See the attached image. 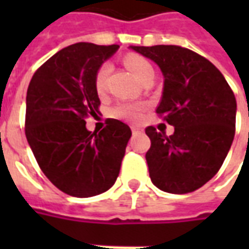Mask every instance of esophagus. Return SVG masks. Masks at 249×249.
I'll return each instance as SVG.
<instances>
[{"label":"esophagus","mask_w":249,"mask_h":249,"mask_svg":"<svg viewBox=\"0 0 249 249\" xmlns=\"http://www.w3.org/2000/svg\"><path fill=\"white\" fill-rule=\"evenodd\" d=\"M141 132H142V129L139 128V126H132V133H133V135H140Z\"/></svg>","instance_id":"esophagus-1"}]
</instances>
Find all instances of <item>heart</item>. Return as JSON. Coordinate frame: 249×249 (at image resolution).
I'll list each match as a JSON object with an SVG mask.
<instances>
[{
  "label": "heart",
  "instance_id": "heart-1",
  "mask_svg": "<svg viewBox=\"0 0 249 249\" xmlns=\"http://www.w3.org/2000/svg\"><path fill=\"white\" fill-rule=\"evenodd\" d=\"M124 62L141 82H144L149 77L155 76V71H153V66H152L151 62L140 54H135V53L126 54ZM110 71H112V65L109 62H104L96 71L94 87H96L98 93H103L105 90L107 80H108ZM145 108L146 105L142 103H119L116 107L110 109V114L116 119L125 120V121H130V123H137L142 117V112L145 110Z\"/></svg>",
  "mask_w": 249,
  "mask_h": 249
}]
</instances>
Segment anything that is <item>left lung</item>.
<instances>
[{"label":"left lung","instance_id":"obj_1","mask_svg":"<svg viewBox=\"0 0 249 249\" xmlns=\"http://www.w3.org/2000/svg\"><path fill=\"white\" fill-rule=\"evenodd\" d=\"M164 76L156 113L175 126L167 136L148 126L145 155L152 183L184 195L208 183L223 165L235 137L236 98L221 71L205 57L178 45L132 46Z\"/></svg>","mask_w":249,"mask_h":249}]
</instances>
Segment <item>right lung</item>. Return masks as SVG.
<instances>
[{
    "mask_svg": "<svg viewBox=\"0 0 249 249\" xmlns=\"http://www.w3.org/2000/svg\"><path fill=\"white\" fill-rule=\"evenodd\" d=\"M117 49L89 42L66 46L36 71L28 88L25 135L32 152L51 183L74 197L113 185L132 136L116 119L100 132L85 126L100 107L96 71Z\"/></svg>",
    "mask_w": 249,
    "mask_h": 249,
    "instance_id": "add662e5",
    "label": "right lung"
}]
</instances>
